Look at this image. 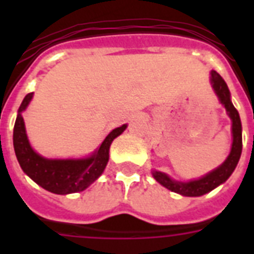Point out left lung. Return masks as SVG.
<instances>
[{"label": "left lung", "mask_w": 254, "mask_h": 254, "mask_svg": "<svg viewBox=\"0 0 254 254\" xmlns=\"http://www.w3.org/2000/svg\"><path fill=\"white\" fill-rule=\"evenodd\" d=\"M209 81H211L215 95L217 96L221 105L225 108L227 115L229 116V119L232 121V146H231L228 157L220 166L209 171L208 174H205L199 179H192V181L189 182L175 181L162 171L153 170L151 174L159 185H162L163 187H166L167 190L173 191V192L179 193L182 196H201V195L212 191L213 189H216L217 186L223 185L232 175L241 157V150H243V133L241 131H243V127H241L240 115L231 101V92L228 89V85L224 81V79L213 69L211 71Z\"/></svg>", "instance_id": "obj_1"}]
</instances>
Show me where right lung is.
<instances>
[{
  "instance_id": "obj_1",
  "label": "right lung",
  "mask_w": 254,
  "mask_h": 254,
  "mask_svg": "<svg viewBox=\"0 0 254 254\" xmlns=\"http://www.w3.org/2000/svg\"><path fill=\"white\" fill-rule=\"evenodd\" d=\"M33 96V92L25 96L14 124L13 145L19 166L27 177L50 192L67 195L84 191L104 173L109 161L111 143L127 129V125L124 124L109 131L100 146L85 158H45L30 145L22 117V113L29 107Z\"/></svg>"
}]
</instances>
